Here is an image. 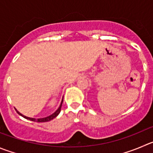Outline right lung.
<instances>
[{
	"instance_id": "right-lung-1",
	"label": "right lung",
	"mask_w": 153,
	"mask_h": 153,
	"mask_svg": "<svg viewBox=\"0 0 153 153\" xmlns=\"http://www.w3.org/2000/svg\"><path fill=\"white\" fill-rule=\"evenodd\" d=\"M62 102H63V99H62V103H61L60 106H59V107L58 108V110H56L55 113H52V115H50V116H47V117H45V118H40V119H34V118H30V117H27V116H24V115H22V113H20L18 111V110L16 109V110L17 113L18 114H19L20 116H22V117H24L25 119H29V120H30V121H33V122H37V123H45V122H49L50 121V120H52V119H53L54 118H56V116H58V115L59 114V113L61 112V108H62Z\"/></svg>"
}]
</instances>
